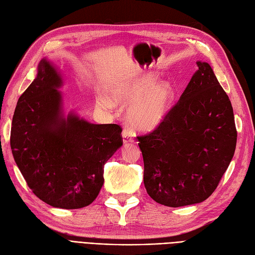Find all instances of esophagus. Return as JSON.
Masks as SVG:
<instances>
[{"label":"esophagus","mask_w":255,"mask_h":255,"mask_svg":"<svg viewBox=\"0 0 255 255\" xmlns=\"http://www.w3.org/2000/svg\"><path fill=\"white\" fill-rule=\"evenodd\" d=\"M122 139H124V142L128 143V142H133L134 141V138L133 136L130 135L128 128H125L122 130Z\"/></svg>","instance_id":"1"}]
</instances>
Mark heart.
Segmentation results:
<instances>
[{"instance_id": "heart-1", "label": "heart", "mask_w": 255, "mask_h": 255, "mask_svg": "<svg viewBox=\"0 0 255 255\" xmlns=\"http://www.w3.org/2000/svg\"><path fill=\"white\" fill-rule=\"evenodd\" d=\"M157 78L148 75L133 82L113 86L108 97L99 96L96 105L101 110H112L114 103H128V124L137 130L151 131L159 127L170 111L174 92L169 83L156 85Z\"/></svg>"}]
</instances>
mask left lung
<instances>
[{"instance_id": "8db88e82", "label": "left lung", "mask_w": 255, "mask_h": 255, "mask_svg": "<svg viewBox=\"0 0 255 255\" xmlns=\"http://www.w3.org/2000/svg\"><path fill=\"white\" fill-rule=\"evenodd\" d=\"M178 102L162 124L137 136L147 194L166 207L206 200L234 155L238 131L229 97L206 62H196Z\"/></svg>"}]
</instances>
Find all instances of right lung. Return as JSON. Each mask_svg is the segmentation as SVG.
Listing matches in <instances>:
<instances>
[{
	"label": "right lung",
	"mask_w": 255,
	"mask_h": 255,
	"mask_svg": "<svg viewBox=\"0 0 255 255\" xmlns=\"http://www.w3.org/2000/svg\"><path fill=\"white\" fill-rule=\"evenodd\" d=\"M62 79L43 59L37 78L19 98L10 131L14 161L32 193L47 205H91L104 182V164L124 143L118 125L62 116Z\"/></svg>",
	"instance_id": "right-lung-1"
}]
</instances>
